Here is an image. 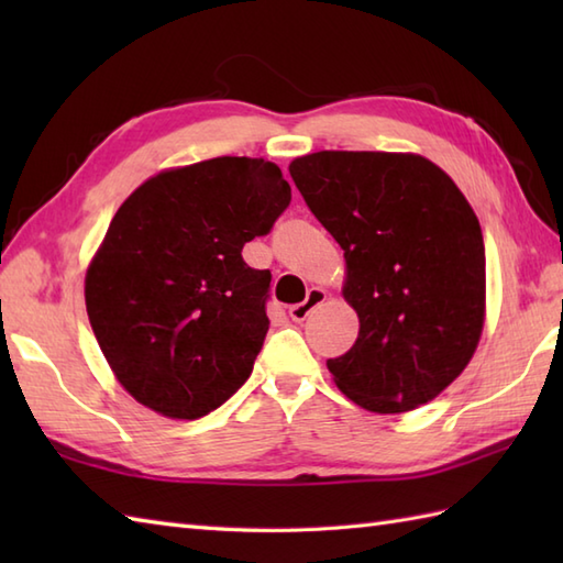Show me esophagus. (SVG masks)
Segmentation results:
<instances>
[{
  "instance_id": "obj_1",
  "label": "esophagus",
  "mask_w": 563,
  "mask_h": 563,
  "mask_svg": "<svg viewBox=\"0 0 563 563\" xmlns=\"http://www.w3.org/2000/svg\"><path fill=\"white\" fill-rule=\"evenodd\" d=\"M324 300H327V292L321 290V288H312V290L307 292V300L305 302L290 307V319L292 321H305Z\"/></svg>"
}]
</instances>
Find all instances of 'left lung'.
<instances>
[{
    "label": "left lung",
    "instance_id": "1",
    "mask_svg": "<svg viewBox=\"0 0 563 563\" xmlns=\"http://www.w3.org/2000/svg\"><path fill=\"white\" fill-rule=\"evenodd\" d=\"M290 176L345 258L343 300L361 331L327 361L336 387L373 413L433 401L470 365L486 319L482 227L462 190L413 152L324 150Z\"/></svg>",
    "mask_w": 563,
    "mask_h": 563
}]
</instances>
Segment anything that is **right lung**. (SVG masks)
Returning a JSON list of instances; mask_svg holds the SVG:
<instances>
[{
    "instance_id": "obj_1",
    "label": "right lung",
    "mask_w": 563,
    "mask_h": 563,
    "mask_svg": "<svg viewBox=\"0 0 563 563\" xmlns=\"http://www.w3.org/2000/svg\"><path fill=\"white\" fill-rule=\"evenodd\" d=\"M290 206L278 166L214 157L137 186L93 254L84 300L106 363L147 409L194 421L249 379L266 339L271 271L242 249Z\"/></svg>"
}]
</instances>
